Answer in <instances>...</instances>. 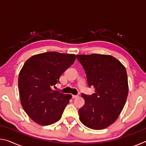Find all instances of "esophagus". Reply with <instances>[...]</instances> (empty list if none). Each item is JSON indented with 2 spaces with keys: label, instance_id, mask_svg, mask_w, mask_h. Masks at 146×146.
I'll return each instance as SVG.
<instances>
[{
  "label": "esophagus",
  "instance_id": "1",
  "mask_svg": "<svg viewBox=\"0 0 146 146\" xmlns=\"http://www.w3.org/2000/svg\"><path fill=\"white\" fill-rule=\"evenodd\" d=\"M78 97V95H72V97L73 98H77Z\"/></svg>",
  "mask_w": 146,
  "mask_h": 146
}]
</instances>
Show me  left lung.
Listing matches in <instances>:
<instances>
[{"label": "left lung", "mask_w": 146, "mask_h": 146, "mask_svg": "<svg viewBox=\"0 0 146 146\" xmlns=\"http://www.w3.org/2000/svg\"><path fill=\"white\" fill-rule=\"evenodd\" d=\"M76 58L85 71L88 87L95 89L91 95L81 94L85 104L79 109V118L91 129H105L117 119L126 102V70L119 60L111 55H78Z\"/></svg>", "instance_id": "1"}]
</instances>
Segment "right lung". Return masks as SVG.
I'll list each match as a JSON object with an SVG mask.
<instances>
[{
  "label": "right lung",
  "instance_id": "1",
  "mask_svg": "<svg viewBox=\"0 0 146 146\" xmlns=\"http://www.w3.org/2000/svg\"><path fill=\"white\" fill-rule=\"evenodd\" d=\"M75 60L73 54L49 51L27 60L19 76L22 106L35 122L48 125L60 119L71 98L51 88Z\"/></svg>",
  "mask_w": 146,
  "mask_h": 146
}]
</instances>
